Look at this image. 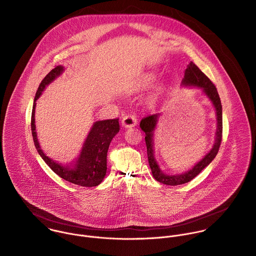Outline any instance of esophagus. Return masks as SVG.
Wrapping results in <instances>:
<instances>
[{
  "mask_svg": "<svg viewBox=\"0 0 256 256\" xmlns=\"http://www.w3.org/2000/svg\"><path fill=\"white\" fill-rule=\"evenodd\" d=\"M137 123H138V119L135 114H127L122 118V125L126 128L133 127L137 125Z\"/></svg>",
  "mask_w": 256,
  "mask_h": 256,
  "instance_id": "1",
  "label": "esophagus"
}]
</instances>
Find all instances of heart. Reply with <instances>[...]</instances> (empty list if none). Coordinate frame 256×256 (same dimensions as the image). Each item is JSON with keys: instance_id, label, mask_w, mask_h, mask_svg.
<instances>
[{"instance_id": "heart-1", "label": "heart", "mask_w": 256, "mask_h": 256, "mask_svg": "<svg viewBox=\"0 0 256 256\" xmlns=\"http://www.w3.org/2000/svg\"><path fill=\"white\" fill-rule=\"evenodd\" d=\"M154 74H148V75H146L142 79V82H140V84L142 85V86H148V85H150V84H152L154 81Z\"/></svg>"}]
</instances>
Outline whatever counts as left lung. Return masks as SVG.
Here are the masks:
<instances>
[{"instance_id": "left-lung-1", "label": "left lung", "mask_w": 256, "mask_h": 256, "mask_svg": "<svg viewBox=\"0 0 256 256\" xmlns=\"http://www.w3.org/2000/svg\"><path fill=\"white\" fill-rule=\"evenodd\" d=\"M182 84L185 86H194L202 88L204 93L206 94L210 100L212 102L217 116V130H216V138L215 142L210 150V152L206 154V156L196 163L190 170L186 171L185 173L178 174V175H167L162 172L158 165L156 160L154 158V129L158 124L160 114H156L152 116H148L144 117L140 120V127L146 133V152H148V160L150 163V167L152 169V173L154 178L165 185L169 186H177L186 184L192 180L196 176H198L208 164H210L216 154H218L221 142H222V131H223V122H222V104L217 92L215 85L210 81V78L200 70L192 62H190L185 70V76L182 80Z\"/></svg>"}]
</instances>
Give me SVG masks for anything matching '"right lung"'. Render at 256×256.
<instances>
[{"instance_id": "right-lung-1", "label": "right lung", "mask_w": 256, "mask_h": 256, "mask_svg": "<svg viewBox=\"0 0 256 256\" xmlns=\"http://www.w3.org/2000/svg\"><path fill=\"white\" fill-rule=\"evenodd\" d=\"M64 70V68L62 66H58L50 70L42 80L37 90L31 116V131L34 144L40 156L60 178L78 186H98L102 183L106 174V154L112 140L119 132L118 118L96 121L94 123L93 127L83 144L81 154L73 165H62L46 156L41 150L37 139L34 117L36 100L39 98L46 85L60 76Z\"/></svg>"}]
</instances>
